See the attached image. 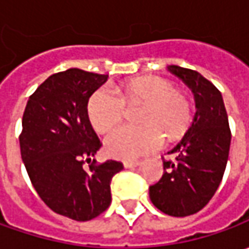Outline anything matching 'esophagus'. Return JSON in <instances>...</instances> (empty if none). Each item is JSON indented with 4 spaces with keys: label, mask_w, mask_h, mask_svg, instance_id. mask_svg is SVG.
<instances>
[{
    "label": "esophagus",
    "mask_w": 249,
    "mask_h": 249,
    "mask_svg": "<svg viewBox=\"0 0 249 249\" xmlns=\"http://www.w3.org/2000/svg\"><path fill=\"white\" fill-rule=\"evenodd\" d=\"M140 163V160H124L123 162V165H124V167H136V166H139Z\"/></svg>",
    "instance_id": "34e87169"
}]
</instances>
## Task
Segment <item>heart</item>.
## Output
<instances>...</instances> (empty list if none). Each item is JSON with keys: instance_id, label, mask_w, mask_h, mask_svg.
<instances>
[{"instance_id": "b5f03b06", "label": "heart", "mask_w": 249, "mask_h": 249, "mask_svg": "<svg viewBox=\"0 0 249 249\" xmlns=\"http://www.w3.org/2000/svg\"><path fill=\"white\" fill-rule=\"evenodd\" d=\"M127 105L145 104L141 110L142 126H122L105 139L110 157L134 159L159 149L165 136L176 140L186 134L193 123V105L183 91L158 76H141L123 83L116 91L102 86L87 101V115L92 127L107 133L124 118Z\"/></svg>"}]
</instances>
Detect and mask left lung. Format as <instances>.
<instances>
[{
    "label": "left lung",
    "mask_w": 249,
    "mask_h": 249,
    "mask_svg": "<svg viewBox=\"0 0 249 249\" xmlns=\"http://www.w3.org/2000/svg\"><path fill=\"white\" fill-rule=\"evenodd\" d=\"M196 97V112L184 137L163 159V176L149 187V198L160 212L175 217L194 215L215 196L225 175L231 131L220 91L196 71L167 66Z\"/></svg>",
    "instance_id": "left-lung-1"
}]
</instances>
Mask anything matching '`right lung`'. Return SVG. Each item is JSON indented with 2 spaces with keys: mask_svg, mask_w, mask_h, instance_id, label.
<instances>
[{
  "mask_svg": "<svg viewBox=\"0 0 249 249\" xmlns=\"http://www.w3.org/2000/svg\"><path fill=\"white\" fill-rule=\"evenodd\" d=\"M107 79L77 68L55 73L30 95L23 112L20 155L34 190L55 213L77 222L108 209L110 180L123 169L118 160H91L102 142L87 101Z\"/></svg>",
  "mask_w": 249,
  "mask_h": 249,
  "instance_id": "add662e5",
  "label": "right lung"
}]
</instances>
